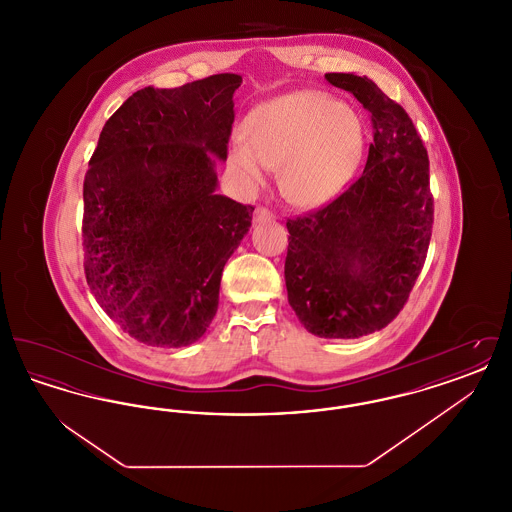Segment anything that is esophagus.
<instances>
[{
	"instance_id": "1",
	"label": "esophagus",
	"mask_w": 512,
	"mask_h": 512,
	"mask_svg": "<svg viewBox=\"0 0 512 512\" xmlns=\"http://www.w3.org/2000/svg\"><path fill=\"white\" fill-rule=\"evenodd\" d=\"M274 219V213L267 209V207H257L255 213H253V220L255 222H263V220Z\"/></svg>"
}]
</instances>
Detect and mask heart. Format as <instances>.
Listing matches in <instances>:
<instances>
[{"instance_id":"obj_1","label":"heart","mask_w":512,"mask_h":512,"mask_svg":"<svg viewBox=\"0 0 512 512\" xmlns=\"http://www.w3.org/2000/svg\"><path fill=\"white\" fill-rule=\"evenodd\" d=\"M242 136L228 151L232 171L255 188L267 169H280L282 192L299 207H318L340 194L366 144L363 119L315 90L259 103L247 113Z\"/></svg>"}]
</instances>
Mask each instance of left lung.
Returning a JSON list of instances; mask_svg holds the SVG:
<instances>
[{"mask_svg":"<svg viewBox=\"0 0 512 512\" xmlns=\"http://www.w3.org/2000/svg\"><path fill=\"white\" fill-rule=\"evenodd\" d=\"M370 113L361 176L317 211L288 219V301L320 338L386 328L424 267L434 224L430 161L407 111L366 76L328 73Z\"/></svg>","mask_w":512,"mask_h":512,"instance_id":"left-lung-1","label":"left lung"}]
</instances>
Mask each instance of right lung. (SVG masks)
Returning <instances> with one entry per match:
<instances>
[{
  "instance_id": "obj_1",
  "label": "right lung",
  "mask_w": 512,
  "mask_h": 512,
  "mask_svg": "<svg viewBox=\"0 0 512 512\" xmlns=\"http://www.w3.org/2000/svg\"><path fill=\"white\" fill-rule=\"evenodd\" d=\"M240 74L147 86L105 122L84 176V274L101 309L153 347L199 340L253 205L215 194Z\"/></svg>"
}]
</instances>
